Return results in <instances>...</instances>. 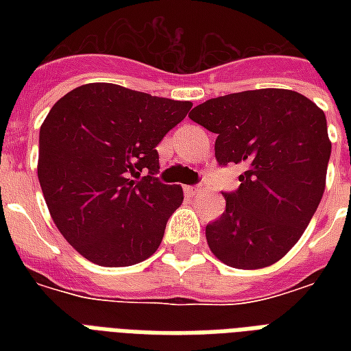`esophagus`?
Returning <instances> with one entry per match:
<instances>
[{"label":"esophagus","mask_w":351,"mask_h":351,"mask_svg":"<svg viewBox=\"0 0 351 351\" xmlns=\"http://www.w3.org/2000/svg\"><path fill=\"white\" fill-rule=\"evenodd\" d=\"M202 191L200 187H193V186H184V193H186L187 197H195L198 193Z\"/></svg>","instance_id":"34e87169"}]
</instances>
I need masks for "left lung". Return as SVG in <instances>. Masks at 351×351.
Masks as SVG:
<instances>
[{
  "mask_svg": "<svg viewBox=\"0 0 351 351\" xmlns=\"http://www.w3.org/2000/svg\"><path fill=\"white\" fill-rule=\"evenodd\" d=\"M189 118L217 134L220 165L244 169L222 217L206 226L209 250L237 269L271 266L299 242L326 187L324 111L295 90L258 89L211 98Z\"/></svg>",
  "mask_w": 351,
  "mask_h": 351,
  "instance_id": "1",
  "label": "left lung"
}]
</instances>
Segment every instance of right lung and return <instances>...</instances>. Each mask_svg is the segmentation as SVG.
I'll use <instances>...</instances> for the list:
<instances>
[{"instance_id":"1","label":"right lung","mask_w":351,"mask_h":351,"mask_svg":"<svg viewBox=\"0 0 351 351\" xmlns=\"http://www.w3.org/2000/svg\"><path fill=\"white\" fill-rule=\"evenodd\" d=\"M191 107L114 84L80 85L52 106L38 178L54 224L87 261L132 266L158 250L184 191L154 176L156 145Z\"/></svg>"}]
</instances>
